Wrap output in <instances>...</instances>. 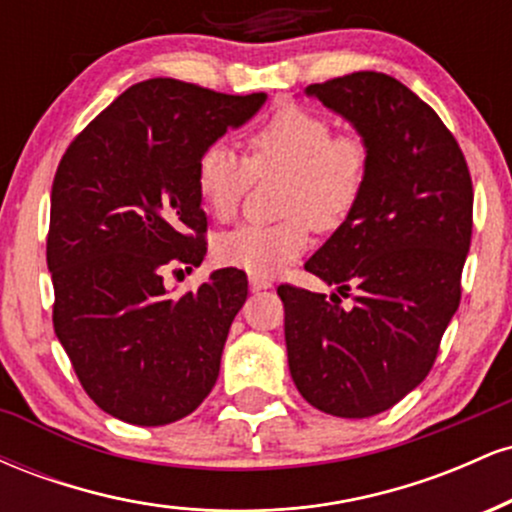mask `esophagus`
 <instances>
[{
    "mask_svg": "<svg viewBox=\"0 0 512 512\" xmlns=\"http://www.w3.org/2000/svg\"><path fill=\"white\" fill-rule=\"evenodd\" d=\"M272 289V281L264 279V276H250V291H264Z\"/></svg>",
    "mask_w": 512,
    "mask_h": 512,
    "instance_id": "34e87169",
    "label": "esophagus"
}]
</instances>
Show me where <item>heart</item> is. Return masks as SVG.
I'll return each instance as SVG.
<instances>
[{
    "label": "heart",
    "mask_w": 512,
    "mask_h": 512,
    "mask_svg": "<svg viewBox=\"0 0 512 512\" xmlns=\"http://www.w3.org/2000/svg\"><path fill=\"white\" fill-rule=\"evenodd\" d=\"M370 168L366 139L332 134L327 117L298 105L279 108L252 129L248 158L214 142L197 158V192L214 219L228 221L255 175L284 173L281 211L274 223H243L214 240L216 260L252 276H269L296 260L317 231L342 226L363 195Z\"/></svg>",
    "instance_id": "obj_1"
}]
</instances>
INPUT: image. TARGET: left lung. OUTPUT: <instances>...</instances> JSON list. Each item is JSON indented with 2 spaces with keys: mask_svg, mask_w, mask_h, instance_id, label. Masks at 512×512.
<instances>
[{
  "mask_svg": "<svg viewBox=\"0 0 512 512\" xmlns=\"http://www.w3.org/2000/svg\"><path fill=\"white\" fill-rule=\"evenodd\" d=\"M370 151L356 209L305 262L330 298L281 284L289 370L305 402L342 419L395 407L424 383L460 305L474 190L460 144L431 105L380 72L310 84ZM357 289L344 311L338 293Z\"/></svg>",
  "mask_w": 512,
  "mask_h": 512,
  "instance_id": "left-lung-1",
  "label": "left lung"
}]
</instances>
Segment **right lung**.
Returning a JSON list of instances; mask_svg holds the SVG:
<instances>
[{
	"label": "right lung",
	"instance_id": "add662e5",
	"mask_svg": "<svg viewBox=\"0 0 512 512\" xmlns=\"http://www.w3.org/2000/svg\"><path fill=\"white\" fill-rule=\"evenodd\" d=\"M264 101L267 93L149 79L117 96L64 151L50 195L52 325L86 395L115 419L173 424L219 378L248 276L216 269L178 298L163 279L192 272L207 255L199 154Z\"/></svg>",
	"mask_w": 512,
	"mask_h": 512
}]
</instances>
